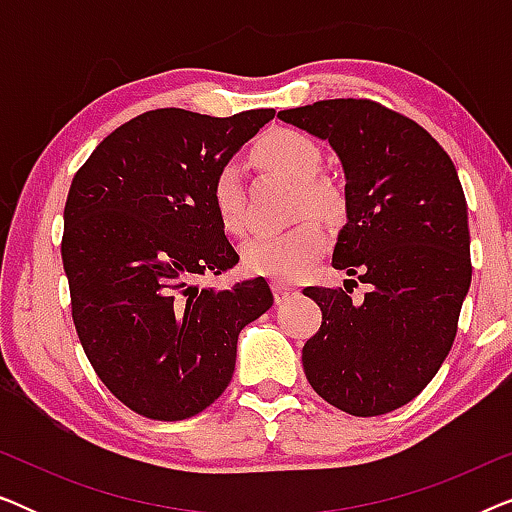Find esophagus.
Returning <instances> with one entry per match:
<instances>
[{"label": "esophagus", "mask_w": 512, "mask_h": 512, "mask_svg": "<svg viewBox=\"0 0 512 512\" xmlns=\"http://www.w3.org/2000/svg\"><path fill=\"white\" fill-rule=\"evenodd\" d=\"M272 291H275L277 303H284V300H289L293 293H296V286H291L286 282H272Z\"/></svg>", "instance_id": "34e87169"}]
</instances>
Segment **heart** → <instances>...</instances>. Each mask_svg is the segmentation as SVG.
<instances>
[{
  "label": "heart",
  "instance_id": "heart-1",
  "mask_svg": "<svg viewBox=\"0 0 512 512\" xmlns=\"http://www.w3.org/2000/svg\"><path fill=\"white\" fill-rule=\"evenodd\" d=\"M254 163L263 170L279 172L300 184V209L333 219L338 216L340 193L328 181L314 179L321 170V151L314 139L296 130H270L254 146ZM212 205L221 226L230 233H242L247 223L244 186L237 167L226 165L212 181ZM326 235L319 223L303 221L279 233H261L244 244V265L251 272L272 279H296L317 261L324 251Z\"/></svg>",
  "mask_w": 512,
  "mask_h": 512
}]
</instances>
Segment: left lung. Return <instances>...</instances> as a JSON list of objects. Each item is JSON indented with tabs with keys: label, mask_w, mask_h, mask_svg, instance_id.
Wrapping results in <instances>:
<instances>
[{
	"label": "left lung",
	"mask_w": 512,
	"mask_h": 512,
	"mask_svg": "<svg viewBox=\"0 0 512 512\" xmlns=\"http://www.w3.org/2000/svg\"><path fill=\"white\" fill-rule=\"evenodd\" d=\"M277 118L340 158L347 223L333 268L370 286L359 303L342 289L303 291L324 314L303 347L307 382L349 415H384L433 380L457 335L471 286L459 174L422 125L377 102L324 100Z\"/></svg>",
	"instance_id": "obj_1"
}]
</instances>
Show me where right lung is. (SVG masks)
Instances as JSON below:
<instances>
[{
	"label": "right lung",
	"mask_w": 512,
	"mask_h": 512,
	"mask_svg": "<svg viewBox=\"0 0 512 512\" xmlns=\"http://www.w3.org/2000/svg\"><path fill=\"white\" fill-rule=\"evenodd\" d=\"M272 118L146 111L74 174L62 235L74 326L100 380L139 415L177 422L212 405L233 377L237 335L272 307L263 277L195 284L240 261L212 181Z\"/></svg>",
	"instance_id": "obj_1"
}]
</instances>
